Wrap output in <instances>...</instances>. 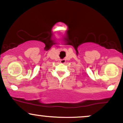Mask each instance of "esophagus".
I'll use <instances>...</instances> for the list:
<instances>
[{
    "label": "esophagus",
    "mask_w": 123,
    "mask_h": 123,
    "mask_svg": "<svg viewBox=\"0 0 123 123\" xmlns=\"http://www.w3.org/2000/svg\"><path fill=\"white\" fill-rule=\"evenodd\" d=\"M60 62L61 63H65L66 62V60L65 59H62V60H61Z\"/></svg>",
    "instance_id": "1"
}]
</instances>
